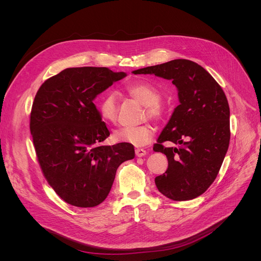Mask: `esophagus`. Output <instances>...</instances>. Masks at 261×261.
Wrapping results in <instances>:
<instances>
[{
	"label": "esophagus",
	"mask_w": 261,
	"mask_h": 261,
	"mask_svg": "<svg viewBox=\"0 0 261 261\" xmlns=\"http://www.w3.org/2000/svg\"><path fill=\"white\" fill-rule=\"evenodd\" d=\"M146 154H147V151H146L145 149H142V148L135 149V155L138 156V158H142V156H144Z\"/></svg>",
	"instance_id": "1"
}]
</instances>
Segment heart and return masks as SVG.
I'll return each instance as SVG.
<instances>
[{
	"mask_svg": "<svg viewBox=\"0 0 261 261\" xmlns=\"http://www.w3.org/2000/svg\"><path fill=\"white\" fill-rule=\"evenodd\" d=\"M126 91L130 96L146 107V116L155 121H160L166 114V109L162 105L161 93L156 87L148 81H136L127 86ZM97 110L100 118L107 123H114L117 118V101L113 92L102 93L97 102ZM154 129L149 123L121 127L114 131L113 138L116 142L127 143L135 147L148 145L152 141Z\"/></svg>",
	"mask_w": 261,
	"mask_h": 261,
	"instance_id": "obj_1",
	"label": "heart"
}]
</instances>
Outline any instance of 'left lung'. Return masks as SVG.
Here are the masks:
<instances>
[{
    "label": "left lung",
    "mask_w": 261,
    "mask_h": 261,
    "mask_svg": "<svg viewBox=\"0 0 261 261\" xmlns=\"http://www.w3.org/2000/svg\"><path fill=\"white\" fill-rule=\"evenodd\" d=\"M172 80L177 106L153 145L168 159L165 173L155 177L161 194L174 201L201 196L213 184L229 145V107L213 76L198 63L175 59L133 71ZM169 141L177 147H165Z\"/></svg>",
    "instance_id": "left-lung-1"
}]
</instances>
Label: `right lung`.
Returning <instances> with one entry per match:
<instances>
[{
  "label": "right lung",
  "mask_w": 261,
  "mask_h": 261,
  "mask_svg": "<svg viewBox=\"0 0 261 261\" xmlns=\"http://www.w3.org/2000/svg\"><path fill=\"white\" fill-rule=\"evenodd\" d=\"M126 73L108 67H70L45 80L33 102L30 129L41 170L64 202L97 206L108 197L133 145L103 146L110 135L94 98Z\"/></svg>",
  "instance_id": "obj_1"
}]
</instances>
